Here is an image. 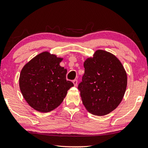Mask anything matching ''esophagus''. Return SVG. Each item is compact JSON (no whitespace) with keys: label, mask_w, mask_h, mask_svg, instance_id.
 Returning a JSON list of instances; mask_svg holds the SVG:
<instances>
[{"label":"esophagus","mask_w":148,"mask_h":148,"mask_svg":"<svg viewBox=\"0 0 148 148\" xmlns=\"http://www.w3.org/2000/svg\"><path fill=\"white\" fill-rule=\"evenodd\" d=\"M73 84H74V86H77V83H78V81H77V80H73Z\"/></svg>","instance_id":"esophagus-1"}]
</instances>
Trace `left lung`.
I'll use <instances>...</instances> for the list:
<instances>
[{"instance_id": "1", "label": "left lung", "mask_w": 148, "mask_h": 148, "mask_svg": "<svg viewBox=\"0 0 148 148\" xmlns=\"http://www.w3.org/2000/svg\"><path fill=\"white\" fill-rule=\"evenodd\" d=\"M84 74L78 86L82 103L91 114L104 116L117 108L127 87V74L117 58L104 50L84 63Z\"/></svg>"}]
</instances>
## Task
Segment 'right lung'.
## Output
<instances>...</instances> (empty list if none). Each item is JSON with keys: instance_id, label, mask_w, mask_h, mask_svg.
I'll list each match as a JSON object with an SVG mask.
<instances>
[{"instance_id": "right-lung-1", "label": "right lung", "mask_w": 148, "mask_h": 148, "mask_svg": "<svg viewBox=\"0 0 148 148\" xmlns=\"http://www.w3.org/2000/svg\"><path fill=\"white\" fill-rule=\"evenodd\" d=\"M62 58L44 51L22 69L19 86L24 99L39 112L53 110L62 102L73 84L66 80L67 69L60 66Z\"/></svg>"}]
</instances>
